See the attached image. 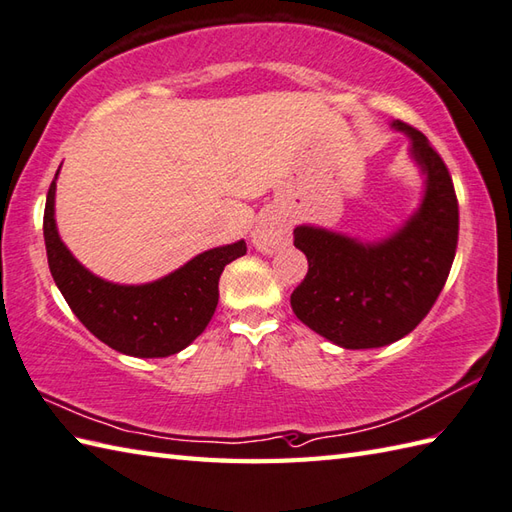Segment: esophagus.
Wrapping results in <instances>:
<instances>
[{"label":"esophagus","mask_w":512,"mask_h":512,"mask_svg":"<svg viewBox=\"0 0 512 512\" xmlns=\"http://www.w3.org/2000/svg\"><path fill=\"white\" fill-rule=\"evenodd\" d=\"M250 239H253L255 248L262 250V253H275V250H279L281 246L288 244V224L281 215L277 213H264L262 217H259L257 226L253 228V235H250Z\"/></svg>","instance_id":"1"}]
</instances>
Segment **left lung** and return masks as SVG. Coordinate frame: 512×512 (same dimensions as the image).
<instances>
[{
  "mask_svg": "<svg viewBox=\"0 0 512 512\" xmlns=\"http://www.w3.org/2000/svg\"><path fill=\"white\" fill-rule=\"evenodd\" d=\"M394 127L411 136V156L427 173L416 215L372 246L323 228H295L308 275L290 295L292 312L345 350L383 347L416 328L447 284L458 248V195L447 165L416 127Z\"/></svg>",
  "mask_w": 512,
  "mask_h": 512,
  "instance_id": "left-lung-1",
  "label": "left lung"
}]
</instances>
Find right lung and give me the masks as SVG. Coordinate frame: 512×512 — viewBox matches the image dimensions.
Wrapping results in <instances>:
<instances>
[{"label":"right lung","instance_id":"right-lung-1","mask_svg":"<svg viewBox=\"0 0 512 512\" xmlns=\"http://www.w3.org/2000/svg\"><path fill=\"white\" fill-rule=\"evenodd\" d=\"M54 189L57 176L43 211L48 266L70 310L96 339L121 354L162 358L184 350L204 332L220 299L217 286L224 266L246 255L244 239L206 250L154 284H110L85 270L61 242L54 224Z\"/></svg>","mask_w":512,"mask_h":512}]
</instances>
